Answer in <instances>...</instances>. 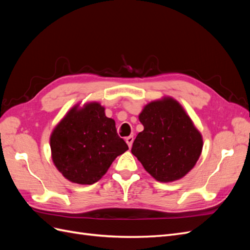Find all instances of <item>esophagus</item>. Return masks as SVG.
<instances>
[{
  "instance_id": "34e87169",
  "label": "esophagus",
  "mask_w": 250,
  "mask_h": 250,
  "mask_svg": "<svg viewBox=\"0 0 250 250\" xmlns=\"http://www.w3.org/2000/svg\"><path fill=\"white\" fill-rule=\"evenodd\" d=\"M133 135H129V137H127L126 139H125V141H126V143H127V145H128V147L129 148H131V146H132V143H133Z\"/></svg>"
}]
</instances>
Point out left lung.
I'll return each mask as SVG.
<instances>
[{
    "instance_id": "obj_1",
    "label": "left lung",
    "mask_w": 250,
    "mask_h": 250,
    "mask_svg": "<svg viewBox=\"0 0 250 250\" xmlns=\"http://www.w3.org/2000/svg\"><path fill=\"white\" fill-rule=\"evenodd\" d=\"M139 119L144 130L131 152L151 176L170 183L193 169L201 154L202 137L177 101L165 98L150 102Z\"/></svg>"
}]
</instances>
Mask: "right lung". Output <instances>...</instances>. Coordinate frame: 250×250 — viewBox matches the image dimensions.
<instances>
[{"label":"right lung","mask_w":250,"mask_h":250,"mask_svg":"<svg viewBox=\"0 0 250 250\" xmlns=\"http://www.w3.org/2000/svg\"><path fill=\"white\" fill-rule=\"evenodd\" d=\"M99 103L74 106L53 130L52 160L58 171L72 183L93 185L115 158L128 149L117 133L115 121L105 116Z\"/></svg>","instance_id":"add662e5"}]
</instances>
